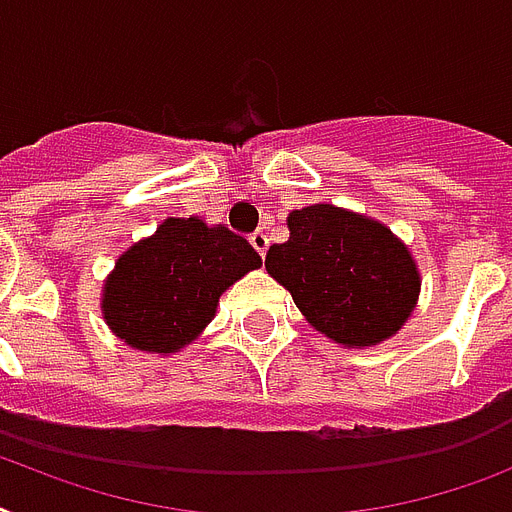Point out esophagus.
Wrapping results in <instances>:
<instances>
[{
	"label": "esophagus",
	"instance_id": "1",
	"mask_svg": "<svg viewBox=\"0 0 512 512\" xmlns=\"http://www.w3.org/2000/svg\"><path fill=\"white\" fill-rule=\"evenodd\" d=\"M251 243H253V248H256V251L261 253V259H264V256H266V246H269V238H266V235H264V230L253 232Z\"/></svg>",
	"mask_w": 512,
	"mask_h": 512
}]
</instances>
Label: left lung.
<instances>
[{
    "label": "left lung",
    "instance_id": "left-lung-1",
    "mask_svg": "<svg viewBox=\"0 0 512 512\" xmlns=\"http://www.w3.org/2000/svg\"><path fill=\"white\" fill-rule=\"evenodd\" d=\"M287 230V243L266 253V272L322 335L363 348L403 327L421 282L411 253L387 227L316 204L293 211Z\"/></svg>",
    "mask_w": 512,
    "mask_h": 512
}]
</instances>
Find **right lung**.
<instances>
[{
	"label": "right lung",
	"instance_id": "right-lung-1",
	"mask_svg": "<svg viewBox=\"0 0 512 512\" xmlns=\"http://www.w3.org/2000/svg\"><path fill=\"white\" fill-rule=\"evenodd\" d=\"M259 266V251L230 227L170 217L120 256L104 287V319L133 348L177 353L211 322L219 295Z\"/></svg>",
	"mask_w": 512,
	"mask_h": 512
}]
</instances>
